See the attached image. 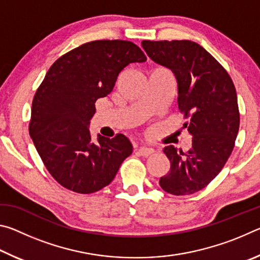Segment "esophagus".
Instances as JSON below:
<instances>
[{"label": "esophagus", "instance_id": "1", "mask_svg": "<svg viewBox=\"0 0 260 260\" xmlns=\"http://www.w3.org/2000/svg\"><path fill=\"white\" fill-rule=\"evenodd\" d=\"M139 153L141 156H143V157H148V156H150V155H152L153 153V149L152 148H148V147H140L139 148Z\"/></svg>", "mask_w": 260, "mask_h": 260}]
</instances>
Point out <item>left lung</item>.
<instances>
[{"mask_svg": "<svg viewBox=\"0 0 260 260\" xmlns=\"http://www.w3.org/2000/svg\"><path fill=\"white\" fill-rule=\"evenodd\" d=\"M148 56L174 72L178 105L184 127L192 135L188 152L164 148L171 162L159 179L162 190L175 196L190 195L217 177L235 146L240 111L230 74L199 43L189 40L142 41Z\"/></svg>", "mask_w": 260, "mask_h": 260, "instance_id": "obj_1", "label": "left lung"}]
</instances>
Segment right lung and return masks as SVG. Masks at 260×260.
<instances>
[{
	"label": "right lung",
	"instance_id": "1",
	"mask_svg": "<svg viewBox=\"0 0 260 260\" xmlns=\"http://www.w3.org/2000/svg\"><path fill=\"white\" fill-rule=\"evenodd\" d=\"M147 60L131 41L96 40L60 56L37 89L29 135L48 172L60 186L79 193L111 183L133 147L122 134L91 141L89 121L98 99L113 89L131 63Z\"/></svg>",
	"mask_w": 260,
	"mask_h": 260
}]
</instances>
